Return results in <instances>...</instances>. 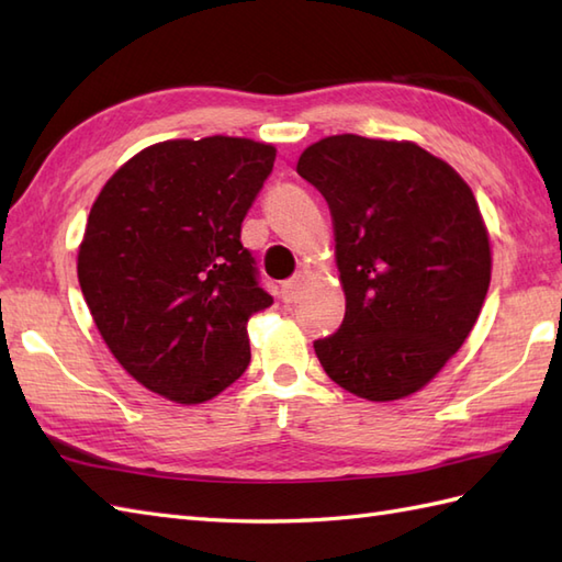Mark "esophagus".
Instances as JSON below:
<instances>
[{
  "mask_svg": "<svg viewBox=\"0 0 562 562\" xmlns=\"http://www.w3.org/2000/svg\"><path fill=\"white\" fill-rule=\"evenodd\" d=\"M302 282H304V274H294V278L284 280V282H282V290H280L282 300L288 302V304L294 302L296 294H300V290H302Z\"/></svg>",
  "mask_w": 562,
  "mask_h": 562,
  "instance_id": "1",
  "label": "esophagus"
}]
</instances>
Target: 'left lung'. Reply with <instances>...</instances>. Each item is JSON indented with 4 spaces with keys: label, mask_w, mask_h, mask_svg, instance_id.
Masks as SVG:
<instances>
[{
    "label": "left lung",
    "mask_w": 562,
    "mask_h": 562,
    "mask_svg": "<svg viewBox=\"0 0 562 562\" xmlns=\"http://www.w3.org/2000/svg\"><path fill=\"white\" fill-rule=\"evenodd\" d=\"M296 173L326 198L345 318L314 342L326 374L367 401L423 389L469 338L491 241L463 178L413 142L333 135Z\"/></svg>",
    "instance_id": "1"
}]
</instances>
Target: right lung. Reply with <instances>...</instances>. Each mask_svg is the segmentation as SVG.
Listing matches in <instances>:
<instances>
[{"instance_id":"obj_1","label":"right lung","mask_w":562,"mask_h":562,"mask_svg":"<svg viewBox=\"0 0 562 562\" xmlns=\"http://www.w3.org/2000/svg\"><path fill=\"white\" fill-rule=\"evenodd\" d=\"M274 147L169 139L135 154L89 212L77 274L99 333L142 386L176 403L217 396L246 372V324L272 296L241 222Z\"/></svg>"}]
</instances>
